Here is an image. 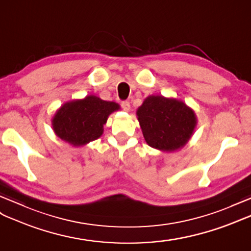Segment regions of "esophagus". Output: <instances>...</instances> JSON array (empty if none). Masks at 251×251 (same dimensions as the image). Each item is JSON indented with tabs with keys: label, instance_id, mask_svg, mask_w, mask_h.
Listing matches in <instances>:
<instances>
[{
	"label": "esophagus",
	"instance_id": "1",
	"mask_svg": "<svg viewBox=\"0 0 251 251\" xmlns=\"http://www.w3.org/2000/svg\"><path fill=\"white\" fill-rule=\"evenodd\" d=\"M121 106H122V108H124V111H126V112H129L131 109V105H130L129 101H122Z\"/></svg>",
	"mask_w": 251,
	"mask_h": 251
}]
</instances>
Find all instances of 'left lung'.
Returning <instances> with one entry per match:
<instances>
[{"mask_svg":"<svg viewBox=\"0 0 251 251\" xmlns=\"http://www.w3.org/2000/svg\"><path fill=\"white\" fill-rule=\"evenodd\" d=\"M146 143L163 152L183 148L197 126L194 109L176 98L147 97L136 112Z\"/></svg>","mask_w":251,"mask_h":251,"instance_id":"8db88e82","label":"left lung"}]
</instances>
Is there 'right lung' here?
Listing matches in <instances>:
<instances>
[{
  "label": "right lung",
  "instance_id": "add662e5",
  "mask_svg": "<svg viewBox=\"0 0 251 251\" xmlns=\"http://www.w3.org/2000/svg\"><path fill=\"white\" fill-rule=\"evenodd\" d=\"M120 109L118 103L89 95L64 103L52 118L55 135L73 147H82L99 138L108 116Z\"/></svg>",
  "mask_w": 251,
  "mask_h": 251
}]
</instances>
